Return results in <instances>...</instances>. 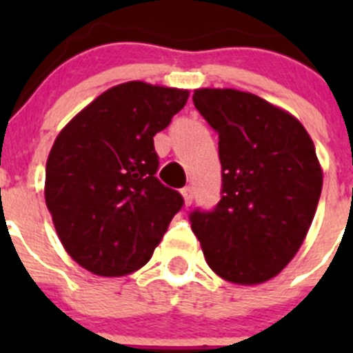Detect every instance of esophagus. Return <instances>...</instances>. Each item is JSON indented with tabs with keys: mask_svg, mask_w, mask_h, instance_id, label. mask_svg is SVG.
<instances>
[{
	"mask_svg": "<svg viewBox=\"0 0 353 353\" xmlns=\"http://www.w3.org/2000/svg\"><path fill=\"white\" fill-rule=\"evenodd\" d=\"M182 194H183V199H185V205L189 207V205L192 203V199H194V194H192V187H183Z\"/></svg>",
	"mask_w": 353,
	"mask_h": 353,
	"instance_id": "esophagus-1",
	"label": "esophagus"
}]
</instances>
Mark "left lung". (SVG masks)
Masks as SVG:
<instances>
[{
  "instance_id": "1",
  "label": "left lung",
  "mask_w": 353,
  "mask_h": 353,
  "mask_svg": "<svg viewBox=\"0 0 353 353\" xmlns=\"http://www.w3.org/2000/svg\"><path fill=\"white\" fill-rule=\"evenodd\" d=\"M196 109L219 134L223 189L191 228L215 274L236 285L277 276L304 242L322 192V170L301 121L252 93L196 90Z\"/></svg>"
}]
</instances>
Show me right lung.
<instances>
[{"label": "right lung", "instance_id": "add662e5", "mask_svg": "<svg viewBox=\"0 0 353 353\" xmlns=\"http://www.w3.org/2000/svg\"><path fill=\"white\" fill-rule=\"evenodd\" d=\"M189 92L141 81L118 84L58 134L46 164V205L72 260L97 276L141 269L174 214L179 191L155 176L154 136Z\"/></svg>", "mask_w": 353, "mask_h": 353}]
</instances>
